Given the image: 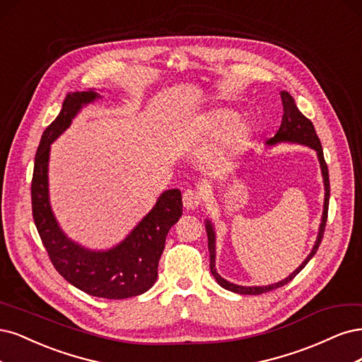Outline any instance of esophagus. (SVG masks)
Listing matches in <instances>:
<instances>
[{"label": "esophagus", "mask_w": 362, "mask_h": 362, "mask_svg": "<svg viewBox=\"0 0 362 362\" xmlns=\"http://www.w3.org/2000/svg\"><path fill=\"white\" fill-rule=\"evenodd\" d=\"M202 204V194L195 189H186L183 194V206L188 211H194Z\"/></svg>", "instance_id": "1"}]
</instances>
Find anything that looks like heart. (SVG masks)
Returning <instances> with one entry per match:
<instances>
[{"instance_id":"1","label":"heart","mask_w":362,"mask_h":362,"mask_svg":"<svg viewBox=\"0 0 362 362\" xmlns=\"http://www.w3.org/2000/svg\"><path fill=\"white\" fill-rule=\"evenodd\" d=\"M197 129L207 138H218L209 155L216 165H226L235 159L247 146L251 135V124L231 108L207 111L198 119Z\"/></svg>"}]
</instances>
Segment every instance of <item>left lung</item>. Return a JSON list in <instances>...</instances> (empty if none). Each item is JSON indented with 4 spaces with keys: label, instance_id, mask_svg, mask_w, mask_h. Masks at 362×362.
<instances>
[{
    "label": "left lung",
    "instance_id": "8db88e82",
    "mask_svg": "<svg viewBox=\"0 0 362 362\" xmlns=\"http://www.w3.org/2000/svg\"><path fill=\"white\" fill-rule=\"evenodd\" d=\"M281 95V100H283V120H281V126L276 131V134L269 138L266 141V146H276L281 143H290V144H300V146H307L310 148H313L317 153V159L320 164V170H322V177H323V185H325V202H323V212H322V221L319 226V231H317V238L316 242L313 245V250L310 251V254L307 255V259L302 262L296 269L291 272L288 276H286L284 279L269 286H239L235 283H230L227 279H224L221 276L215 267V259H216V235H215V228L214 224L211 223V219H206V233H207V247H209V252H211V272L215 276L216 283L226 288L233 291V293H239V295H262L266 293V291H271L274 288L283 287L286 286L288 281H291L302 269H304L305 264L313 259V255L317 252L319 245L322 242L323 238V231H325V226H326V218H328V206H329V173H328V165H326L325 158H323V150H322V144L320 139L316 134V129H314L313 123L302 114L296 103L295 99L290 96L288 91H279Z\"/></svg>",
    "mask_w": 362,
    "mask_h": 362
}]
</instances>
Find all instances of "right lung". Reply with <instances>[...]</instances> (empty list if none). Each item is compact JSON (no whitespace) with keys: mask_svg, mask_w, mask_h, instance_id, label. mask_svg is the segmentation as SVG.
I'll use <instances>...</instances> for the list:
<instances>
[{"mask_svg":"<svg viewBox=\"0 0 362 362\" xmlns=\"http://www.w3.org/2000/svg\"><path fill=\"white\" fill-rule=\"evenodd\" d=\"M100 98L95 88L69 93L60 114L45 129L34 159L33 218L54 267L66 281L91 296L126 299L146 293L155 284L165 238L182 216V194L179 189L162 192L129 235L110 250L86 248L66 235L49 202L51 144L72 124L81 110Z\"/></svg>","mask_w":362,"mask_h":362,"instance_id":"1","label":"right lung"}]
</instances>
